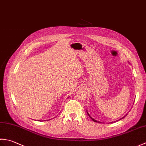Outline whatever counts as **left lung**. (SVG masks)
<instances>
[{
  "label": "left lung",
  "mask_w": 146,
  "mask_h": 146,
  "mask_svg": "<svg viewBox=\"0 0 146 146\" xmlns=\"http://www.w3.org/2000/svg\"><path fill=\"white\" fill-rule=\"evenodd\" d=\"M86 112H87L88 115L90 116V115L88 114V111H86ZM125 117V116H124V117H123L122 118V119H123V118H124ZM90 118H91V119H92V120L93 121H94V122H98V121H97V120H95V119H93V118H92V117H90Z\"/></svg>",
  "instance_id": "obj_1"
}]
</instances>
